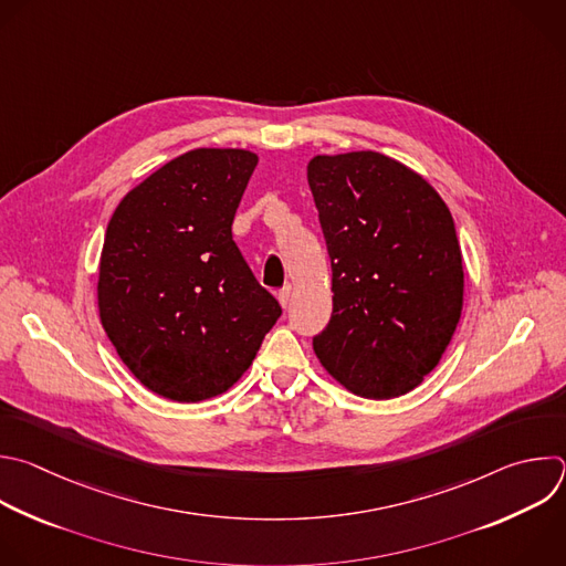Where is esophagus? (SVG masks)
Segmentation results:
<instances>
[{"mask_svg": "<svg viewBox=\"0 0 566 566\" xmlns=\"http://www.w3.org/2000/svg\"><path fill=\"white\" fill-rule=\"evenodd\" d=\"M291 295H293V289H291V284H286L280 293H277V300H280V304L286 308L289 304H291Z\"/></svg>", "mask_w": 566, "mask_h": 566, "instance_id": "esophagus-1", "label": "esophagus"}]
</instances>
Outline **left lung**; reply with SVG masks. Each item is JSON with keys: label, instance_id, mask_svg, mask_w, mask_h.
<instances>
[{"label": "left lung", "instance_id": "1", "mask_svg": "<svg viewBox=\"0 0 566 566\" xmlns=\"http://www.w3.org/2000/svg\"><path fill=\"white\" fill-rule=\"evenodd\" d=\"M306 177L333 271V313L313 350L355 396H405L462 315L451 211L422 175L375 150L315 155Z\"/></svg>", "mask_w": 566, "mask_h": 566}]
</instances>
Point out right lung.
Masks as SVG:
<instances>
[{
  "label": "right lung",
  "instance_id": "1",
  "mask_svg": "<svg viewBox=\"0 0 566 566\" xmlns=\"http://www.w3.org/2000/svg\"><path fill=\"white\" fill-rule=\"evenodd\" d=\"M258 155L188 150L117 205L97 280L102 326L153 394L202 402L229 391L282 308L233 242Z\"/></svg>",
  "mask_w": 566,
  "mask_h": 566
}]
</instances>
